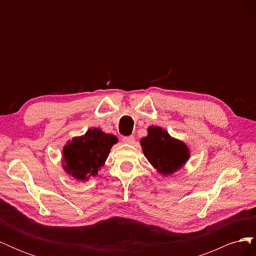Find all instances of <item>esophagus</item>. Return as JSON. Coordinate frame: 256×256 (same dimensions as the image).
Returning <instances> with one entry per match:
<instances>
[{"mask_svg":"<svg viewBox=\"0 0 256 256\" xmlns=\"http://www.w3.org/2000/svg\"><path fill=\"white\" fill-rule=\"evenodd\" d=\"M122 141H124V142H125V143L131 144V143H134V136H124V138H122Z\"/></svg>","mask_w":256,"mask_h":256,"instance_id":"esophagus-1","label":"esophagus"}]
</instances>
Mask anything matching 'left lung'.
Instances as JSON below:
<instances>
[{
	"instance_id": "obj_1",
	"label": "left lung",
	"mask_w": 256,
	"mask_h": 256,
	"mask_svg": "<svg viewBox=\"0 0 256 256\" xmlns=\"http://www.w3.org/2000/svg\"><path fill=\"white\" fill-rule=\"evenodd\" d=\"M147 134L141 140L142 150L150 164L160 174L171 175L184 166L190 152L184 142L173 138L164 129L156 126H150Z\"/></svg>"
}]
</instances>
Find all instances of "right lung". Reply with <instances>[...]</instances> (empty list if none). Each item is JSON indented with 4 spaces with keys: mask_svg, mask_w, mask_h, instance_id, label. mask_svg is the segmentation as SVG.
Masks as SVG:
<instances>
[{
    "mask_svg": "<svg viewBox=\"0 0 256 256\" xmlns=\"http://www.w3.org/2000/svg\"><path fill=\"white\" fill-rule=\"evenodd\" d=\"M118 142L113 134L98 128L88 129L82 136L74 138L63 150L64 170L78 180L96 176L110 154L111 147Z\"/></svg>",
    "mask_w": 256,
    "mask_h": 256,
    "instance_id": "add662e5",
    "label": "right lung"
}]
</instances>
